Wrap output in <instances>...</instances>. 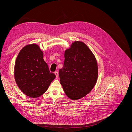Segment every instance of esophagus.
Wrapping results in <instances>:
<instances>
[{
	"label": "esophagus",
	"mask_w": 132,
	"mask_h": 132,
	"mask_svg": "<svg viewBox=\"0 0 132 132\" xmlns=\"http://www.w3.org/2000/svg\"><path fill=\"white\" fill-rule=\"evenodd\" d=\"M54 74H55V76H56L57 78H58L59 77V74H58V72L57 71H55V72H54Z\"/></svg>",
	"instance_id": "esophagus-1"
}]
</instances>
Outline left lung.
I'll use <instances>...</instances> for the list:
<instances>
[{
  "label": "left lung",
  "mask_w": 132,
  "mask_h": 132,
  "mask_svg": "<svg viewBox=\"0 0 132 132\" xmlns=\"http://www.w3.org/2000/svg\"><path fill=\"white\" fill-rule=\"evenodd\" d=\"M64 58L59 71L60 81L67 96L77 100L88 94L96 83L97 61L89 48L78 41L65 50Z\"/></svg>",
  "instance_id": "1"
}]
</instances>
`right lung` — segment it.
Returning <instances> with one entry per match:
<instances>
[{"label": "right lung", "instance_id": "right-lung-1", "mask_svg": "<svg viewBox=\"0 0 132 132\" xmlns=\"http://www.w3.org/2000/svg\"><path fill=\"white\" fill-rule=\"evenodd\" d=\"M14 77L19 89L32 98L39 97L55 78L43 59V52L36 44L23 47L16 59Z\"/></svg>", "mask_w": 132, "mask_h": 132}]
</instances>
